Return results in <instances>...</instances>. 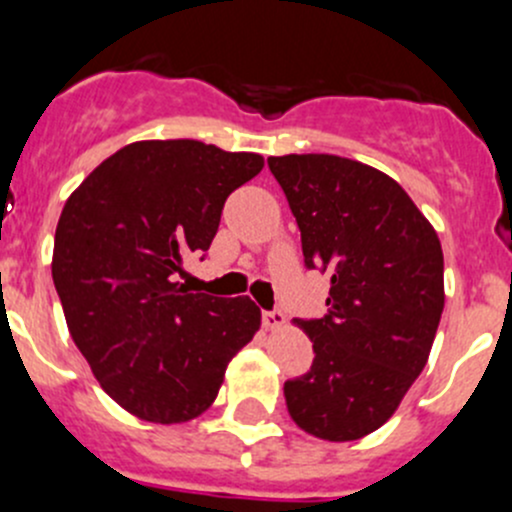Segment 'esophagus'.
<instances>
[{"label": "esophagus", "instance_id": "34e87169", "mask_svg": "<svg viewBox=\"0 0 512 512\" xmlns=\"http://www.w3.org/2000/svg\"><path fill=\"white\" fill-rule=\"evenodd\" d=\"M262 324H265V329H272V332H277V329H282L287 324L285 314L280 312V309H272V312H262Z\"/></svg>", "mask_w": 512, "mask_h": 512}]
</instances>
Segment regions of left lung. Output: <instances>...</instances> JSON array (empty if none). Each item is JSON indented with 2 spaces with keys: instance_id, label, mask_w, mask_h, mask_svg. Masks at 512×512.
I'll return each mask as SVG.
<instances>
[{
  "instance_id": "left-lung-1",
  "label": "left lung",
  "mask_w": 512,
  "mask_h": 512,
  "mask_svg": "<svg viewBox=\"0 0 512 512\" xmlns=\"http://www.w3.org/2000/svg\"><path fill=\"white\" fill-rule=\"evenodd\" d=\"M302 232L304 265L329 275V312L294 319L312 369L285 381L292 421L324 441L384 426L426 366L441 322L443 250L406 190L359 160L267 158Z\"/></svg>"
}]
</instances>
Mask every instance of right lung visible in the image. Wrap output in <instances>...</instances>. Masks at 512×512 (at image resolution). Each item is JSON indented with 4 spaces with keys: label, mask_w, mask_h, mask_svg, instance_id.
<instances>
[{
    "label": "right lung",
    "mask_w": 512,
    "mask_h": 512,
    "mask_svg": "<svg viewBox=\"0 0 512 512\" xmlns=\"http://www.w3.org/2000/svg\"><path fill=\"white\" fill-rule=\"evenodd\" d=\"M260 153L200 141H136L103 160L61 210L51 277L71 339L128 414L185 423L213 406L230 359L262 314L173 280L205 252L227 195L255 178Z\"/></svg>",
    "instance_id": "1"
}]
</instances>
